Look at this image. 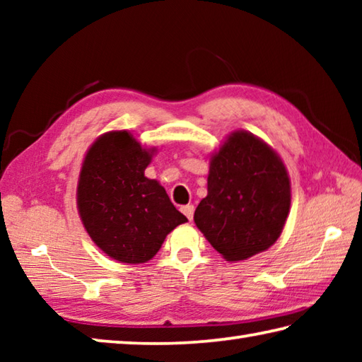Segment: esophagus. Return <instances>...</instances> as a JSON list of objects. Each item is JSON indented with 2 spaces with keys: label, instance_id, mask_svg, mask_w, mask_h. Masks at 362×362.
<instances>
[{
  "label": "esophagus",
  "instance_id": "1",
  "mask_svg": "<svg viewBox=\"0 0 362 362\" xmlns=\"http://www.w3.org/2000/svg\"><path fill=\"white\" fill-rule=\"evenodd\" d=\"M182 212L185 214L188 220H193V214H194V207L193 204H187V206H182Z\"/></svg>",
  "mask_w": 362,
  "mask_h": 362
}]
</instances>
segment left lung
Returning a JSON list of instances; mask_svg holds the SVG:
<instances>
[{"label": "left lung", "instance_id": "obj_1", "mask_svg": "<svg viewBox=\"0 0 362 362\" xmlns=\"http://www.w3.org/2000/svg\"><path fill=\"white\" fill-rule=\"evenodd\" d=\"M291 209L283 159L247 131L231 132L212 153L207 196L194 223L225 260H246L272 247Z\"/></svg>", "mask_w": 362, "mask_h": 362}]
</instances>
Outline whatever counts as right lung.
Masks as SVG:
<instances>
[{
	"label": "right lung",
	"instance_id": "right-lung-1",
	"mask_svg": "<svg viewBox=\"0 0 362 362\" xmlns=\"http://www.w3.org/2000/svg\"><path fill=\"white\" fill-rule=\"evenodd\" d=\"M156 148H144L131 132L100 136L84 156L76 204L97 247L122 263H145L156 255L183 216L158 180L145 177Z\"/></svg>",
	"mask_w": 362,
	"mask_h": 362
}]
</instances>
